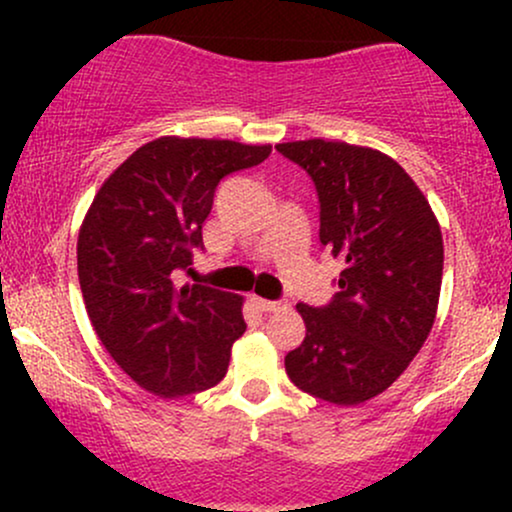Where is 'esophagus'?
<instances>
[{"instance_id":"1","label":"esophagus","mask_w":512,"mask_h":512,"mask_svg":"<svg viewBox=\"0 0 512 512\" xmlns=\"http://www.w3.org/2000/svg\"><path fill=\"white\" fill-rule=\"evenodd\" d=\"M252 303H255L262 313H274V310H281L286 305L281 301H267V298H260V296H252Z\"/></svg>"}]
</instances>
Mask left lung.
Masks as SVG:
<instances>
[{
  "mask_svg": "<svg viewBox=\"0 0 512 512\" xmlns=\"http://www.w3.org/2000/svg\"><path fill=\"white\" fill-rule=\"evenodd\" d=\"M301 166L320 202V243L342 257L327 305L298 303L305 339L286 354L298 390L361 404L387 390L436 320L443 236L431 204L390 156L346 142L276 144Z\"/></svg>",
  "mask_w": 512,
  "mask_h": 512,
  "instance_id": "8db88e82",
  "label": "left lung"
}]
</instances>
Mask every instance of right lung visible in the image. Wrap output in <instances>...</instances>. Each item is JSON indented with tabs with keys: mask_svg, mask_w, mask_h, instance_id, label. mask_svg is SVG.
I'll use <instances>...</instances> for the list:
<instances>
[{
	"mask_svg": "<svg viewBox=\"0 0 512 512\" xmlns=\"http://www.w3.org/2000/svg\"><path fill=\"white\" fill-rule=\"evenodd\" d=\"M272 146L161 137L103 182L76 243L86 313L129 378L163 399L221 383L245 332L243 298L178 286L226 175L260 166Z\"/></svg>",
	"mask_w": 512,
	"mask_h": 512,
	"instance_id": "1",
	"label": "right lung"
}]
</instances>
